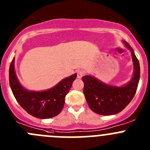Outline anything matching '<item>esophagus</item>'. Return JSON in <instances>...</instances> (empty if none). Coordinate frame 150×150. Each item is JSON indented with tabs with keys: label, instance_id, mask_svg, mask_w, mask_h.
Here are the masks:
<instances>
[{
	"label": "esophagus",
	"instance_id": "obj_1",
	"mask_svg": "<svg viewBox=\"0 0 150 150\" xmlns=\"http://www.w3.org/2000/svg\"><path fill=\"white\" fill-rule=\"evenodd\" d=\"M76 74H77V78L80 79L84 75V71H82V70H77L76 71Z\"/></svg>",
	"mask_w": 150,
	"mask_h": 150
}]
</instances>
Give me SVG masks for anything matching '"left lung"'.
Segmentation results:
<instances>
[{
    "mask_svg": "<svg viewBox=\"0 0 150 150\" xmlns=\"http://www.w3.org/2000/svg\"><path fill=\"white\" fill-rule=\"evenodd\" d=\"M131 51L134 65L132 79L122 87L111 86L91 76H84L83 93L90 108L102 115H114L123 110L133 99L140 79V65L130 45L124 41Z\"/></svg>",
    "mask_w": 150,
    "mask_h": 150,
    "instance_id": "8db88e82",
    "label": "left lung"
}]
</instances>
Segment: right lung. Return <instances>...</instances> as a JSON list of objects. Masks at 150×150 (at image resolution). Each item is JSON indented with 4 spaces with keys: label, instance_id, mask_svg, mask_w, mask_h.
I'll return each instance as SVG.
<instances>
[{
    "label": "right lung",
    "instance_id": "obj_1",
    "mask_svg": "<svg viewBox=\"0 0 150 150\" xmlns=\"http://www.w3.org/2000/svg\"><path fill=\"white\" fill-rule=\"evenodd\" d=\"M15 58L9 66V85L19 105L32 116L50 119L60 113L65 105V98L76 78V74L62 79L51 89L30 91L20 84L15 71Z\"/></svg>",
    "mask_w": 150,
    "mask_h": 150
}]
</instances>
